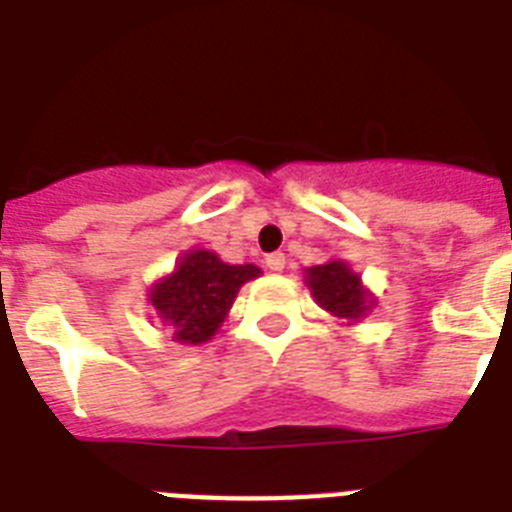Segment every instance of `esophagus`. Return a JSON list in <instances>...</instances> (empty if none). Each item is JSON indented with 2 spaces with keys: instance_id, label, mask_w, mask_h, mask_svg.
<instances>
[{
  "instance_id": "obj_1",
  "label": "esophagus",
  "mask_w": 512,
  "mask_h": 512,
  "mask_svg": "<svg viewBox=\"0 0 512 512\" xmlns=\"http://www.w3.org/2000/svg\"><path fill=\"white\" fill-rule=\"evenodd\" d=\"M266 266H269L272 272H282V269H285V253H269V256H266Z\"/></svg>"
}]
</instances>
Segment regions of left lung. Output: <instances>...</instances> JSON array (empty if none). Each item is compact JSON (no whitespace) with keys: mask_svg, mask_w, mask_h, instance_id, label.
<instances>
[{"mask_svg":"<svg viewBox=\"0 0 512 512\" xmlns=\"http://www.w3.org/2000/svg\"><path fill=\"white\" fill-rule=\"evenodd\" d=\"M306 285L324 311L345 322H358L377 303L374 295L361 285V277L345 261H327L306 269Z\"/></svg>","mask_w":512,"mask_h":512,"instance_id":"1","label":"left lung"}]
</instances>
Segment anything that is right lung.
Returning <instances> with one entry per match:
<instances>
[{"instance_id": "right-lung-1", "label": "right lung", "mask_w": 512, "mask_h": 512, "mask_svg": "<svg viewBox=\"0 0 512 512\" xmlns=\"http://www.w3.org/2000/svg\"><path fill=\"white\" fill-rule=\"evenodd\" d=\"M259 274V266L225 264L217 253L198 248L183 253L175 272L151 285L149 303L172 340L201 345L217 335L240 287Z\"/></svg>"}]
</instances>
